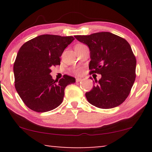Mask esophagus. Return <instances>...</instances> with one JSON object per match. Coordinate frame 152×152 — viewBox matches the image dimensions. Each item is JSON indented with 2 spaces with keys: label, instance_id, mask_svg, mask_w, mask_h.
I'll list each match as a JSON object with an SVG mask.
<instances>
[{
  "label": "esophagus",
  "instance_id": "esophagus-1",
  "mask_svg": "<svg viewBox=\"0 0 152 152\" xmlns=\"http://www.w3.org/2000/svg\"><path fill=\"white\" fill-rule=\"evenodd\" d=\"M81 81H82V79H81V78H77V79H76V82H81Z\"/></svg>",
  "mask_w": 152,
  "mask_h": 152
}]
</instances>
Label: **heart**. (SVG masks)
Wrapping results in <instances>:
<instances>
[{
  "mask_svg": "<svg viewBox=\"0 0 152 152\" xmlns=\"http://www.w3.org/2000/svg\"><path fill=\"white\" fill-rule=\"evenodd\" d=\"M82 44H77V45H75V47H78V46H80V45H82ZM80 72V70H77V72Z\"/></svg>",
  "mask_w": 152,
  "mask_h": 152,
  "instance_id": "b5f03b06",
  "label": "heart"
}]
</instances>
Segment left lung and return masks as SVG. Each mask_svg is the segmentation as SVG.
Masks as SVG:
<instances>
[{"instance_id": "obj_1", "label": "left lung", "mask_w": 152, "mask_h": 152, "mask_svg": "<svg viewBox=\"0 0 152 152\" xmlns=\"http://www.w3.org/2000/svg\"><path fill=\"white\" fill-rule=\"evenodd\" d=\"M75 38L89 48L91 73L102 75L85 94L87 100L100 109L121 104L129 95L136 79V59L129 43L108 32L77 35Z\"/></svg>"}]
</instances>
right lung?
<instances>
[{
    "mask_svg": "<svg viewBox=\"0 0 152 152\" xmlns=\"http://www.w3.org/2000/svg\"><path fill=\"white\" fill-rule=\"evenodd\" d=\"M74 37L43 34L27 41L20 47L14 64L15 88L25 104L32 111L43 113L61 104L64 90L75 82L65 75L53 80L51 68L60 65V57Z\"/></svg>",
    "mask_w": 152,
    "mask_h": 152,
    "instance_id": "add662e5",
    "label": "right lung"
}]
</instances>
